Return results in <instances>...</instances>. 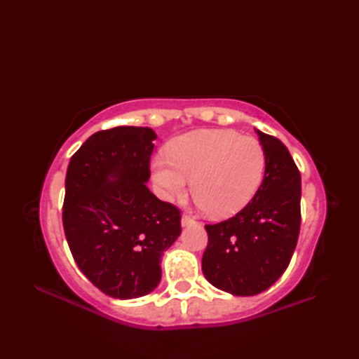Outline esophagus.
<instances>
[{
  "instance_id": "obj_1",
  "label": "esophagus",
  "mask_w": 359,
  "mask_h": 359,
  "mask_svg": "<svg viewBox=\"0 0 359 359\" xmlns=\"http://www.w3.org/2000/svg\"><path fill=\"white\" fill-rule=\"evenodd\" d=\"M193 224H196V219L194 217H191L189 215L182 216V225L188 226V225H193Z\"/></svg>"
}]
</instances>
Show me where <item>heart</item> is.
I'll list each match as a JSON object with an SVG mask.
<instances>
[{
  "label": "heart",
  "instance_id": "b5f03b06",
  "mask_svg": "<svg viewBox=\"0 0 359 359\" xmlns=\"http://www.w3.org/2000/svg\"><path fill=\"white\" fill-rule=\"evenodd\" d=\"M265 151L253 137L231 129H199L177 137L166 157L152 165L154 182L166 197H180L191 182L201 208L212 217H226L251 201L262 182Z\"/></svg>",
  "mask_w": 359,
  "mask_h": 359
}]
</instances>
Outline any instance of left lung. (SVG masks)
Listing matches in <instances>:
<instances>
[{"instance_id":"left-lung-1","label":"left lung","mask_w":359,"mask_h":359,"mask_svg":"<svg viewBox=\"0 0 359 359\" xmlns=\"http://www.w3.org/2000/svg\"><path fill=\"white\" fill-rule=\"evenodd\" d=\"M265 174L238 215L205 225L202 271L211 285L236 296L264 292L287 270L301 228V172L279 139L257 131Z\"/></svg>"}]
</instances>
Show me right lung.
I'll list each match as a JSON object with an SVG mask.
<instances>
[{
	"mask_svg": "<svg viewBox=\"0 0 359 359\" xmlns=\"http://www.w3.org/2000/svg\"><path fill=\"white\" fill-rule=\"evenodd\" d=\"M156 133L117 126L93 134L66 172L63 226L83 274L116 299L151 293L160 261L182 233L180 210L147 182Z\"/></svg>",
	"mask_w": 359,
	"mask_h": 359,
	"instance_id": "1",
	"label": "right lung"
}]
</instances>
